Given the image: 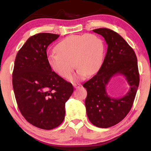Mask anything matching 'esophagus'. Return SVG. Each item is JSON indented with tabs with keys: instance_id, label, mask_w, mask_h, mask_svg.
<instances>
[{
	"instance_id": "esophagus-1",
	"label": "esophagus",
	"mask_w": 151,
	"mask_h": 151,
	"mask_svg": "<svg viewBox=\"0 0 151 151\" xmlns=\"http://www.w3.org/2000/svg\"><path fill=\"white\" fill-rule=\"evenodd\" d=\"M73 85L74 87L76 88H79V87H80V86H81L80 84H75V83H74V84H73Z\"/></svg>"
}]
</instances>
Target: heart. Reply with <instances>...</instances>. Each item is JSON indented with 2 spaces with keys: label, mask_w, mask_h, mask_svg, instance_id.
Segmentation results:
<instances>
[{
  "label": "heart",
  "mask_w": 151,
  "mask_h": 151,
  "mask_svg": "<svg viewBox=\"0 0 151 151\" xmlns=\"http://www.w3.org/2000/svg\"><path fill=\"white\" fill-rule=\"evenodd\" d=\"M55 50L48 57L50 68L61 77L68 78L76 65L78 70L70 79L76 81L87 75H93L100 70L105 45L101 37L93 34L70 35L58 42Z\"/></svg>",
  "instance_id": "heart-1"
}]
</instances>
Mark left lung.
I'll use <instances>...</instances> for the list:
<instances>
[{"label":"left lung","mask_w":151,"mask_h":151,"mask_svg":"<svg viewBox=\"0 0 151 151\" xmlns=\"http://www.w3.org/2000/svg\"><path fill=\"white\" fill-rule=\"evenodd\" d=\"M93 32L103 36L108 48L100 70L83 84L87 91L85 106L92 124L109 128L121 122L131 109L139 85L137 58L133 49L118 33L105 28ZM118 74L125 76L130 89L121 98H111L106 93V86L112 77Z\"/></svg>","instance_id":"obj_1"}]
</instances>
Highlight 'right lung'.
Here are the masks:
<instances>
[{
	"mask_svg": "<svg viewBox=\"0 0 151 151\" xmlns=\"http://www.w3.org/2000/svg\"><path fill=\"white\" fill-rule=\"evenodd\" d=\"M59 35L39 33L30 37L18 52L12 86L22 115L40 129L50 130L62 123L65 103L73 94L72 84L51 69L48 46Z\"/></svg>",
	"mask_w": 151,
	"mask_h": 151,
	"instance_id": "1",
	"label": "right lung"
}]
</instances>
